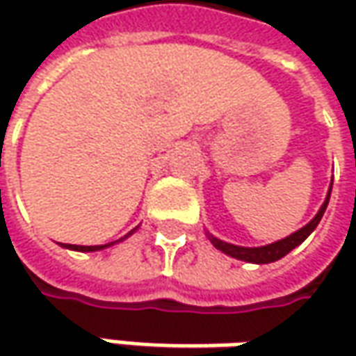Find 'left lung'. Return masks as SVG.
Segmentation results:
<instances>
[{
  "instance_id": "8db88e82",
  "label": "left lung",
  "mask_w": 356,
  "mask_h": 356,
  "mask_svg": "<svg viewBox=\"0 0 356 356\" xmlns=\"http://www.w3.org/2000/svg\"><path fill=\"white\" fill-rule=\"evenodd\" d=\"M331 188H333V182L329 186V192H327V198L323 202V206L319 208V212L315 213V218L309 222L307 226H303L301 229H297L295 234L287 236V238L280 239V241H273V243H267V245H261V248H243V245H234V243H227V241H222L216 236H212L210 232H206L208 239L212 241V245L216 250L224 252L229 257H236V259H241V261H248V264H271V261H277L281 257H285L287 253L295 250L299 243H303L305 239L313 234V229L319 226L321 222L323 213L327 210V204H329V198H331Z\"/></svg>"
}]
</instances>
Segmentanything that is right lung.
<instances>
[{
    "mask_svg": "<svg viewBox=\"0 0 356 356\" xmlns=\"http://www.w3.org/2000/svg\"><path fill=\"white\" fill-rule=\"evenodd\" d=\"M136 229H138V227L130 229L124 238L117 239V241H111V243H104V245H73V243H63V248H65V250H73V252H101V250H104V248H111V245H115V243H118V241H122V239H127L129 236H132Z\"/></svg>",
    "mask_w": 356,
    "mask_h": 356,
    "instance_id": "right-lung-1",
    "label": "right lung"
}]
</instances>
